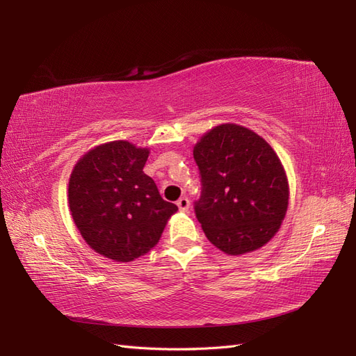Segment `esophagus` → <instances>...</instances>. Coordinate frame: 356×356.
<instances>
[{
  "mask_svg": "<svg viewBox=\"0 0 356 356\" xmlns=\"http://www.w3.org/2000/svg\"><path fill=\"white\" fill-rule=\"evenodd\" d=\"M190 205H191V203H190V199H188V197H180L177 200V207H179L180 211H184V213H185V211L190 209Z\"/></svg>",
  "mask_w": 356,
  "mask_h": 356,
  "instance_id": "esophagus-1",
  "label": "esophagus"
}]
</instances>
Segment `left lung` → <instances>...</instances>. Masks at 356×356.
Segmentation results:
<instances>
[{
	"instance_id": "1",
	"label": "left lung",
	"mask_w": 356,
	"mask_h": 356,
	"mask_svg": "<svg viewBox=\"0 0 356 356\" xmlns=\"http://www.w3.org/2000/svg\"><path fill=\"white\" fill-rule=\"evenodd\" d=\"M193 154L202 176L194 211L211 243L228 255L266 245L289 205V182L274 148L246 127L222 124L202 136Z\"/></svg>"
}]
</instances>
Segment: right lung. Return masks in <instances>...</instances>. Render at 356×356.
Segmentation results:
<instances>
[{"mask_svg":"<svg viewBox=\"0 0 356 356\" xmlns=\"http://www.w3.org/2000/svg\"><path fill=\"white\" fill-rule=\"evenodd\" d=\"M148 154V148L113 140L88 149L72 171L73 222L87 245L110 260L125 263L145 255L177 211L143 172Z\"/></svg>","mask_w":356,"mask_h":356,"instance_id":"obj_1","label":"right lung"}]
</instances>
